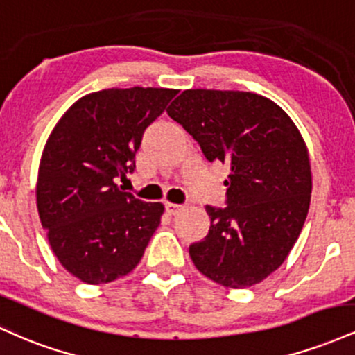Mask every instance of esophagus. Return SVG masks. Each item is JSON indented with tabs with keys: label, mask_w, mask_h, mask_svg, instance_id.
Wrapping results in <instances>:
<instances>
[{
	"label": "esophagus",
	"mask_w": 355,
	"mask_h": 355,
	"mask_svg": "<svg viewBox=\"0 0 355 355\" xmlns=\"http://www.w3.org/2000/svg\"><path fill=\"white\" fill-rule=\"evenodd\" d=\"M165 208H166V213L168 215H177L178 211L183 210V205H177V203H172V202H166L165 203Z\"/></svg>",
	"instance_id": "esophagus-1"
}]
</instances>
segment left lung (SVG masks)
Here are the masks:
<instances>
[{"label": "left lung", "mask_w": 355, "mask_h": 355, "mask_svg": "<svg viewBox=\"0 0 355 355\" xmlns=\"http://www.w3.org/2000/svg\"><path fill=\"white\" fill-rule=\"evenodd\" d=\"M210 162L230 166L228 207H207L210 232L190 246L202 275L243 289L275 272L304 225L313 191L309 152L293 119L253 92L187 89L166 109Z\"/></svg>", "instance_id": "obj_1"}]
</instances>
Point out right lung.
<instances>
[{"label":"right lung","instance_id":"right-lung-1","mask_svg":"<svg viewBox=\"0 0 355 355\" xmlns=\"http://www.w3.org/2000/svg\"><path fill=\"white\" fill-rule=\"evenodd\" d=\"M177 89H104L76 101L54 125L36 183L41 225L59 263L85 284L112 283L142 259L164 203L117 185L135 168L144 130Z\"/></svg>","mask_w":355,"mask_h":355}]
</instances>
